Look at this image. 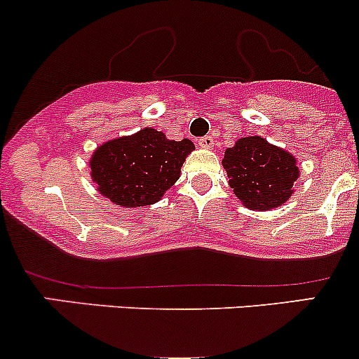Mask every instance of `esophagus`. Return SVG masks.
I'll use <instances>...</instances> for the list:
<instances>
[{
  "label": "esophagus",
  "mask_w": 359,
  "mask_h": 359,
  "mask_svg": "<svg viewBox=\"0 0 359 359\" xmlns=\"http://www.w3.org/2000/svg\"><path fill=\"white\" fill-rule=\"evenodd\" d=\"M198 144H200L201 147H206V149H210V147H213V137L212 135L201 137V139L198 140Z\"/></svg>",
  "instance_id": "obj_1"
}]
</instances>
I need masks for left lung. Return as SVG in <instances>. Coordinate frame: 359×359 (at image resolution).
<instances>
[{
    "instance_id": "1",
    "label": "left lung",
    "mask_w": 359,
    "mask_h": 359,
    "mask_svg": "<svg viewBox=\"0 0 359 359\" xmlns=\"http://www.w3.org/2000/svg\"><path fill=\"white\" fill-rule=\"evenodd\" d=\"M229 186L247 208L271 210L283 205L299 179L295 158L262 137H245L224 154Z\"/></svg>"
}]
</instances>
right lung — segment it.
I'll return each mask as SVG.
<instances>
[{
    "label": "right lung",
    "mask_w": 359,
    "mask_h": 359,
    "mask_svg": "<svg viewBox=\"0 0 359 359\" xmlns=\"http://www.w3.org/2000/svg\"><path fill=\"white\" fill-rule=\"evenodd\" d=\"M194 149L189 139L168 140L154 128L102 144L90 168L100 194L121 206L156 203L177 182L180 166Z\"/></svg>",
    "instance_id": "add662e5"
}]
</instances>
